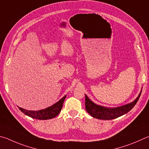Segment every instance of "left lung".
I'll use <instances>...</instances> for the list:
<instances>
[{
	"instance_id": "left-lung-1",
	"label": "left lung",
	"mask_w": 149,
	"mask_h": 149,
	"mask_svg": "<svg viewBox=\"0 0 149 149\" xmlns=\"http://www.w3.org/2000/svg\"><path fill=\"white\" fill-rule=\"evenodd\" d=\"M141 93V92L134 102L123 106L115 108H109L94 104L85 94V109L86 111L94 118L102 120L114 119L129 112L138 101Z\"/></svg>"
}]
</instances>
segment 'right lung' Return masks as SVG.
<instances>
[{
    "label": "right lung",
    "mask_w": 149,
    "mask_h": 149,
    "mask_svg": "<svg viewBox=\"0 0 149 149\" xmlns=\"http://www.w3.org/2000/svg\"><path fill=\"white\" fill-rule=\"evenodd\" d=\"M66 96H64L63 98H61L60 100L58 101L55 104L51 105L47 108H45L44 109L38 110V111H29L25 109H23L21 107H19V109L21 112H23L24 114L29 116V117L35 118V119L38 120H47L51 119V118H55L56 116L58 115V113L61 112L62 107L64 100H65Z\"/></svg>",
    "instance_id": "1"
}]
</instances>
